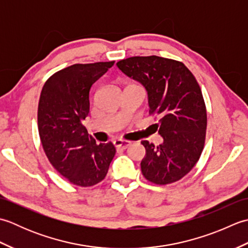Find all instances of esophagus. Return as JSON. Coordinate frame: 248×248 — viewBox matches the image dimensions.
<instances>
[{"instance_id": "1", "label": "esophagus", "mask_w": 248, "mask_h": 248, "mask_svg": "<svg viewBox=\"0 0 248 248\" xmlns=\"http://www.w3.org/2000/svg\"><path fill=\"white\" fill-rule=\"evenodd\" d=\"M114 145L116 148L127 149L129 146H131V141L124 140H114Z\"/></svg>"}]
</instances>
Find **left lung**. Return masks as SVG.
Segmentation results:
<instances>
[{
	"mask_svg": "<svg viewBox=\"0 0 248 248\" xmlns=\"http://www.w3.org/2000/svg\"><path fill=\"white\" fill-rule=\"evenodd\" d=\"M117 67L145 86L149 114L155 116L164 140L159 146L141 141V172L157 186L179 181L196 165L204 147L207 109L197 80L182 62L155 55L129 57Z\"/></svg>",
	"mask_w": 248,
	"mask_h": 248,
	"instance_id": "8db88e82",
	"label": "left lung"
}]
</instances>
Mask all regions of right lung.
Wrapping results in <instances>:
<instances>
[{
    "instance_id": "obj_1",
    "label": "right lung",
    "mask_w": 248,
    "mask_h": 248,
    "mask_svg": "<svg viewBox=\"0 0 248 248\" xmlns=\"http://www.w3.org/2000/svg\"><path fill=\"white\" fill-rule=\"evenodd\" d=\"M112 62L75 64L52 75L38 103V132L45 154L67 181L78 186L101 182L116 154L114 145L96 144L82 121L89 113V92Z\"/></svg>"
}]
</instances>
